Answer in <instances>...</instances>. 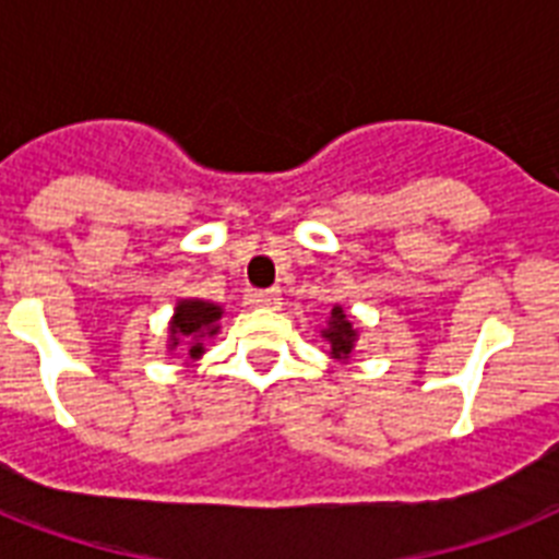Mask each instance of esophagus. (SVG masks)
<instances>
[{"instance_id":"esophagus-1","label":"esophagus","mask_w":559,"mask_h":559,"mask_svg":"<svg viewBox=\"0 0 559 559\" xmlns=\"http://www.w3.org/2000/svg\"><path fill=\"white\" fill-rule=\"evenodd\" d=\"M252 305L258 307H278L281 305V289H254Z\"/></svg>"}]
</instances>
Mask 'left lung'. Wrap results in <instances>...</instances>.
<instances>
[{
    "label": "left lung",
    "instance_id": "8db88e82",
    "mask_svg": "<svg viewBox=\"0 0 559 559\" xmlns=\"http://www.w3.org/2000/svg\"><path fill=\"white\" fill-rule=\"evenodd\" d=\"M324 340L331 342V354L336 359H348L350 348H354V340H357V331L354 324L348 322V316L342 307H333L331 310V324L324 331Z\"/></svg>",
    "mask_w": 559,
    "mask_h": 559
}]
</instances>
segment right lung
I'll use <instances>...</instances> for the list:
<instances>
[{
    "label": "right lung",
    "mask_w": 559,
    "mask_h": 559,
    "mask_svg": "<svg viewBox=\"0 0 559 559\" xmlns=\"http://www.w3.org/2000/svg\"><path fill=\"white\" fill-rule=\"evenodd\" d=\"M223 316L217 305L209 301H179L177 316L170 322V333H174V348L179 342H188V354L197 359L202 354V336H214L217 333V319Z\"/></svg>",
    "instance_id": "add662e5"
}]
</instances>
